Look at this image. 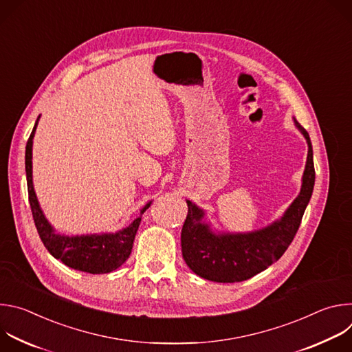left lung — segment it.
Returning <instances> with one entry per match:
<instances>
[{"mask_svg":"<svg viewBox=\"0 0 352 352\" xmlns=\"http://www.w3.org/2000/svg\"><path fill=\"white\" fill-rule=\"evenodd\" d=\"M308 142V160L304 171L302 189L280 221L250 234L214 235L200 223L204 213L192 202L182 226V256L189 269L206 280L217 283H238L256 276L277 262L292 242L315 185L314 150L309 133L295 121Z\"/></svg>","mask_w":352,"mask_h":352,"instance_id":"obj_1","label":"left lung"}]
</instances>
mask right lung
Segmentation results:
<instances>
[{
    "mask_svg": "<svg viewBox=\"0 0 352 352\" xmlns=\"http://www.w3.org/2000/svg\"><path fill=\"white\" fill-rule=\"evenodd\" d=\"M38 121V120H37ZM34 128L26 143V179H28V193L29 204L34 220V226L40 235L41 242L47 250L56 259H60L64 265L91 273V274H104L118 269L131 255L133 239L140 224V217H138L129 227L118 231L117 234H104V235H83V236H65L57 235L52 226L44 219L32 182V146L33 136L37 126ZM150 204L144 206L142 213L148 209Z\"/></svg>",
    "mask_w": 352,
    "mask_h": 352,
    "instance_id": "obj_1",
    "label": "right lung"
}]
</instances>
